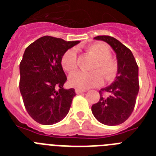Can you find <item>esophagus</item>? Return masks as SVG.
I'll use <instances>...</instances> for the list:
<instances>
[{
	"mask_svg": "<svg viewBox=\"0 0 156 156\" xmlns=\"http://www.w3.org/2000/svg\"><path fill=\"white\" fill-rule=\"evenodd\" d=\"M85 91H86V90H82V89H79V88H77V89H75L76 94H81V93L85 92Z\"/></svg>",
	"mask_w": 156,
	"mask_h": 156,
	"instance_id": "obj_1",
	"label": "esophagus"
}]
</instances>
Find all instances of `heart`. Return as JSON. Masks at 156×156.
<instances>
[{
  "label": "heart",
  "mask_w": 156,
  "mask_h": 156,
  "mask_svg": "<svg viewBox=\"0 0 156 156\" xmlns=\"http://www.w3.org/2000/svg\"><path fill=\"white\" fill-rule=\"evenodd\" d=\"M87 52L95 59L90 67L92 72L78 71L69 76V82L72 87L81 89L97 87L102 84L103 77L106 81L112 80L117 72V66L111 59V51L104 44L95 43L87 48ZM61 66L66 71L73 73L78 67V57L74 48L67 50L61 58Z\"/></svg>",
  "instance_id": "obj_1"
}]
</instances>
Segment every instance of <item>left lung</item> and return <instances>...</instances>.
Listing matches in <instances>:
<instances>
[{"label": "left lung", "mask_w": 156, "mask_h": 156, "mask_svg": "<svg viewBox=\"0 0 156 156\" xmlns=\"http://www.w3.org/2000/svg\"><path fill=\"white\" fill-rule=\"evenodd\" d=\"M94 39L108 43L116 52L117 74L111 85L100 90V100L93 104L91 111L100 123L117 126L130 116L135 106L139 90L138 66L132 52L116 39L108 35Z\"/></svg>", "instance_id": "8db88e82"}]
</instances>
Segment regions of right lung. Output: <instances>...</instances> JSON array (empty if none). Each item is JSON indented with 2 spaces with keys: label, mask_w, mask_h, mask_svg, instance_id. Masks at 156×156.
<instances>
[{
  "label": "right lung",
  "mask_w": 156,
  "mask_h": 156,
  "mask_svg": "<svg viewBox=\"0 0 156 156\" xmlns=\"http://www.w3.org/2000/svg\"><path fill=\"white\" fill-rule=\"evenodd\" d=\"M78 43L46 35L26 48L19 65V89L28 114L38 123L53 125L68 114L76 93L63 87L67 78L61 58Z\"/></svg>",
  "instance_id": "obj_1"
}]
</instances>
